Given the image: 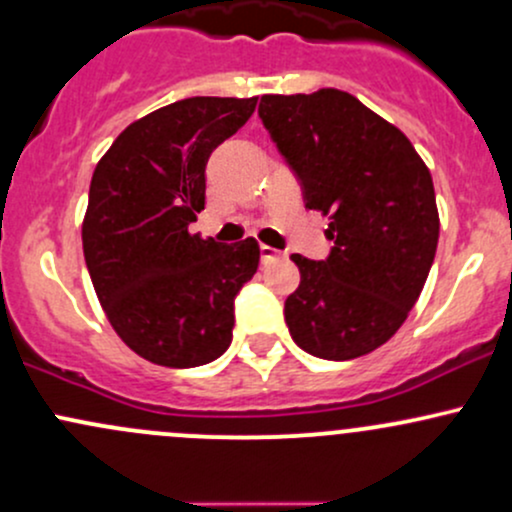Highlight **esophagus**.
I'll return each mask as SVG.
<instances>
[{
	"instance_id": "esophagus-1",
	"label": "esophagus",
	"mask_w": 512,
	"mask_h": 512,
	"mask_svg": "<svg viewBox=\"0 0 512 512\" xmlns=\"http://www.w3.org/2000/svg\"><path fill=\"white\" fill-rule=\"evenodd\" d=\"M260 252H262V260H265V262H269V260H277V257L282 255V252L274 250V247H269V245H260Z\"/></svg>"
}]
</instances>
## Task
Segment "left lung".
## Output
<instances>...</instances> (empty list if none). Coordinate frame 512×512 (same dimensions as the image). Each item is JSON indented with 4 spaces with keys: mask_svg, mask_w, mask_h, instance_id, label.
I'll list each match as a JSON object with an SVG mask.
<instances>
[{
    "mask_svg": "<svg viewBox=\"0 0 512 512\" xmlns=\"http://www.w3.org/2000/svg\"><path fill=\"white\" fill-rule=\"evenodd\" d=\"M260 119L335 243L328 260L291 255L301 272L284 303L291 338L333 362L369 355L408 318L435 260L428 165L406 133L340 89L265 94Z\"/></svg>",
    "mask_w": 512,
    "mask_h": 512,
    "instance_id": "obj_1",
    "label": "left lung"
}]
</instances>
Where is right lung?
<instances>
[{
    "label": "right lung",
    "mask_w": 512,
    "mask_h": 512,
    "mask_svg": "<svg viewBox=\"0 0 512 512\" xmlns=\"http://www.w3.org/2000/svg\"><path fill=\"white\" fill-rule=\"evenodd\" d=\"M257 97H192L133 121L89 184L82 250L101 308L136 355L160 367L209 364L233 340V301L260 245L189 233L204 211L206 162L250 119Z\"/></svg>",
    "instance_id": "right-lung-1"
}]
</instances>
